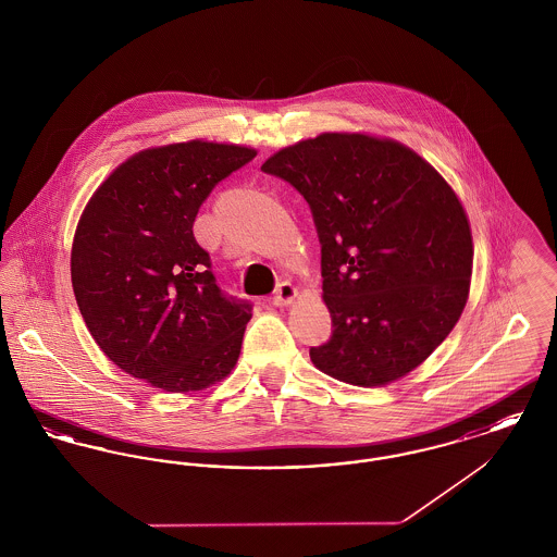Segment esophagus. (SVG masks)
<instances>
[{"mask_svg":"<svg viewBox=\"0 0 557 557\" xmlns=\"http://www.w3.org/2000/svg\"><path fill=\"white\" fill-rule=\"evenodd\" d=\"M294 298H296V288L292 286L290 282H280L277 288L273 292V305H275V307L290 305Z\"/></svg>","mask_w":557,"mask_h":557,"instance_id":"1","label":"esophagus"}]
</instances>
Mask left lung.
Returning a JSON list of instances; mask_svg holds the SVG:
<instances>
[{
    "label": "left lung",
    "instance_id": "8db88e82",
    "mask_svg": "<svg viewBox=\"0 0 557 557\" xmlns=\"http://www.w3.org/2000/svg\"><path fill=\"white\" fill-rule=\"evenodd\" d=\"M309 205L332 336L309 355L355 386L416 370L449 336L472 275V234L447 182L416 152L361 133H321L261 166Z\"/></svg>",
    "mask_w": 557,
    "mask_h": 557
}]
</instances>
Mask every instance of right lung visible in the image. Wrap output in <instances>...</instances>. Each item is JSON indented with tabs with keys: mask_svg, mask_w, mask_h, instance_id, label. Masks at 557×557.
<instances>
[{
	"mask_svg": "<svg viewBox=\"0 0 557 557\" xmlns=\"http://www.w3.org/2000/svg\"><path fill=\"white\" fill-rule=\"evenodd\" d=\"M255 157L198 139L146 150L123 162L81 214L71 255L81 315L133 377L187 393L236 366L252 302L216 286L194 221L214 186Z\"/></svg>",
	"mask_w": 557,
	"mask_h": 557,
	"instance_id": "1",
	"label": "right lung"
}]
</instances>
